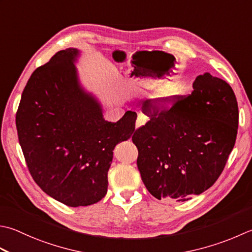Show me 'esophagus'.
<instances>
[{"mask_svg":"<svg viewBox=\"0 0 252 252\" xmlns=\"http://www.w3.org/2000/svg\"><path fill=\"white\" fill-rule=\"evenodd\" d=\"M146 121H147V117L145 115H143V113H139V116H137V119H136V123H135L136 127L144 126Z\"/></svg>","mask_w":252,"mask_h":252,"instance_id":"obj_1","label":"esophagus"}]
</instances>
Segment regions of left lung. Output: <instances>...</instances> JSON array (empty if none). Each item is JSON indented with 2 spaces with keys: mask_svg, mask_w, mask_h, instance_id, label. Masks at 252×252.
I'll return each mask as SVG.
<instances>
[{
  "mask_svg": "<svg viewBox=\"0 0 252 252\" xmlns=\"http://www.w3.org/2000/svg\"><path fill=\"white\" fill-rule=\"evenodd\" d=\"M192 86L169 109H150L151 119L132 136L142 180L158 200L184 202L208 190L234 149L239 112L233 88L210 73Z\"/></svg>",
  "mask_w": 252,
  "mask_h": 252,
  "instance_id": "8db88e82",
  "label": "left lung"
}]
</instances>
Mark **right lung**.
I'll return each instance as SVG.
<instances>
[{
  "label": "right lung",
  "instance_id": "1",
  "mask_svg": "<svg viewBox=\"0 0 252 252\" xmlns=\"http://www.w3.org/2000/svg\"><path fill=\"white\" fill-rule=\"evenodd\" d=\"M78 50L57 52L34 70L16 112L18 141L34 182L67 206H87L107 193L113 149L135 131L137 115L108 122L100 103L80 85Z\"/></svg>",
  "mask_w": 252,
  "mask_h": 252
}]
</instances>
